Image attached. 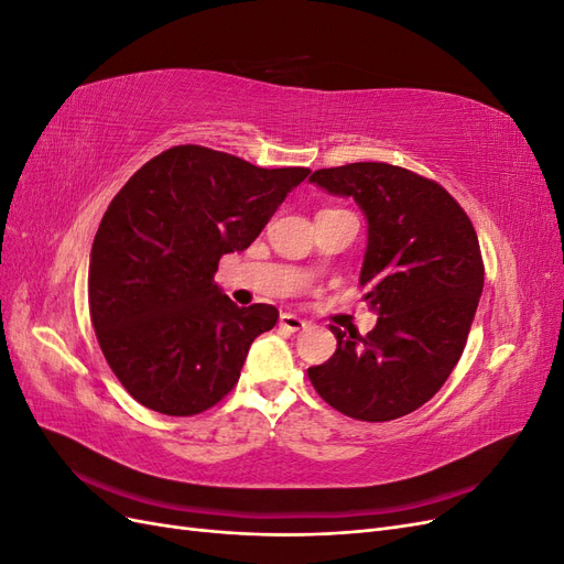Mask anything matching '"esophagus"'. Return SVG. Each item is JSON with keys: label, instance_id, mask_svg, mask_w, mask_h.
Segmentation results:
<instances>
[{"label": "esophagus", "instance_id": "esophagus-1", "mask_svg": "<svg viewBox=\"0 0 564 564\" xmlns=\"http://www.w3.org/2000/svg\"><path fill=\"white\" fill-rule=\"evenodd\" d=\"M305 324H308V322L301 319V317L294 315V313H282V315H280V327L286 329V332H292V334L305 329Z\"/></svg>", "mask_w": 564, "mask_h": 564}]
</instances>
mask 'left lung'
Here are the masks:
<instances>
[{
    "mask_svg": "<svg viewBox=\"0 0 564 564\" xmlns=\"http://www.w3.org/2000/svg\"><path fill=\"white\" fill-rule=\"evenodd\" d=\"M322 191L352 197L367 218L360 270L365 301L379 315L367 336L340 332L336 352L311 367L319 398L360 421H392L429 402L466 348L485 265L458 202L402 166L355 162L319 169Z\"/></svg>",
    "mask_w": 564,
    "mask_h": 564,
    "instance_id": "obj_1",
    "label": "left lung"
}]
</instances>
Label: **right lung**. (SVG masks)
<instances>
[{"instance_id":"right-lung-1","label":"right lung","mask_w":564,"mask_h":564,"mask_svg":"<svg viewBox=\"0 0 564 564\" xmlns=\"http://www.w3.org/2000/svg\"><path fill=\"white\" fill-rule=\"evenodd\" d=\"M311 169H261L228 152L176 145L115 195L94 237L89 311L115 377L143 406L193 416L240 379L275 305H235L214 282Z\"/></svg>"}]
</instances>
